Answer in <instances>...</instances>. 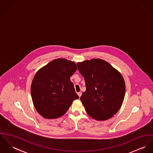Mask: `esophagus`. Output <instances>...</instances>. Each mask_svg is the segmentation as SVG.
Here are the masks:
<instances>
[{
  "instance_id": "1",
  "label": "esophagus",
  "mask_w": 153,
  "mask_h": 153,
  "mask_svg": "<svg viewBox=\"0 0 153 153\" xmlns=\"http://www.w3.org/2000/svg\"><path fill=\"white\" fill-rule=\"evenodd\" d=\"M77 94H78V95L79 96V97H81V95H82V92H79V93H77Z\"/></svg>"
}]
</instances>
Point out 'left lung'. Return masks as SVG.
I'll return each mask as SVG.
<instances>
[{
  "mask_svg": "<svg viewBox=\"0 0 153 153\" xmlns=\"http://www.w3.org/2000/svg\"><path fill=\"white\" fill-rule=\"evenodd\" d=\"M77 65L85 82L86 90L80 100L87 113L97 120L112 118L125 97V83L121 74L102 59L85 60Z\"/></svg>",
  "mask_w": 153,
  "mask_h": 153,
  "instance_id": "obj_1",
  "label": "left lung"
}]
</instances>
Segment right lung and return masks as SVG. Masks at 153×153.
<instances>
[{
  "instance_id": "add662e5",
  "label": "right lung",
  "mask_w": 153,
  "mask_h": 153,
  "mask_svg": "<svg viewBox=\"0 0 153 153\" xmlns=\"http://www.w3.org/2000/svg\"><path fill=\"white\" fill-rule=\"evenodd\" d=\"M76 70L74 62L57 59L36 72L31 94L35 109L42 117L46 119L62 117L73 101L79 98L71 81V76Z\"/></svg>"
}]
</instances>
